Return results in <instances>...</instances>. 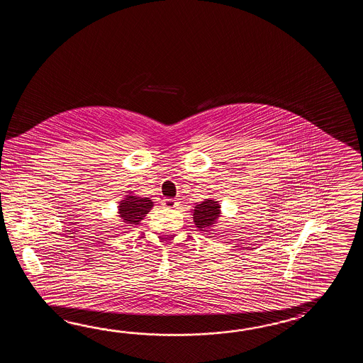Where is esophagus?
<instances>
[{
	"instance_id": "34e87169",
	"label": "esophagus",
	"mask_w": 363,
	"mask_h": 363,
	"mask_svg": "<svg viewBox=\"0 0 363 363\" xmlns=\"http://www.w3.org/2000/svg\"><path fill=\"white\" fill-rule=\"evenodd\" d=\"M162 205L167 208H178L179 201L175 199H163Z\"/></svg>"
}]
</instances>
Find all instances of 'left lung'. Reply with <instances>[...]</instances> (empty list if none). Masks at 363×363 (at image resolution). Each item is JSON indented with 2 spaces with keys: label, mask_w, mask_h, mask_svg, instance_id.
<instances>
[{
  "label": "left lung",
  "mask_w": 363,
  "mask_h": 363,
  "mask_svg": "<svg viewBox=\"0 0 363 363\" xmlns=\"http://www.w3.org/2000/svg\"><path fill=\"white\" fill-rule=\"evenodd\" d=\"M220 214L222 213H220L219 201L206 199L200 203H197L193 208V223L196 224L197 230L202 232H210L211 228L218 223V219Z\"/></svg>",
  "instance_id": "8db88e82"
}]
</instances>
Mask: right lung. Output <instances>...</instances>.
<instances>
[{
    "instance_id": "obj_1",
    "label": "right lung",
    "mask_w": 363,
    "mask_h": 363,
    "mask_svg": "<svg viewBox=\"0 0 363 363\" xmlns=\"http://www.w3.org/2000/svg\"><path fill=\"white\" fill-rule=\"evenodd\" d=\"M155 206L153 201L147 197H139L130 192L123 200L119 201L118 214L122 219L123 225L133 227L145 218L147 213Z\"/></svg>"
}]
</instances>
